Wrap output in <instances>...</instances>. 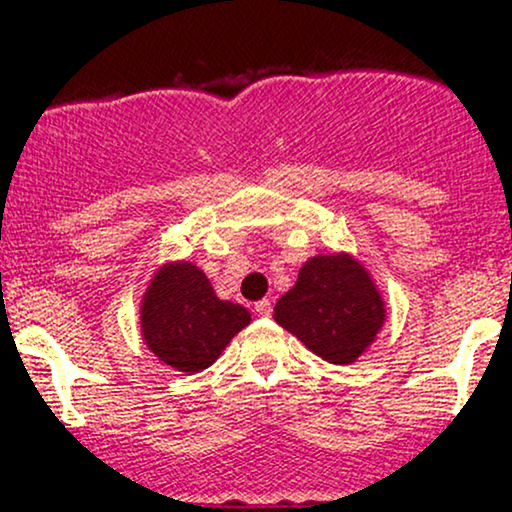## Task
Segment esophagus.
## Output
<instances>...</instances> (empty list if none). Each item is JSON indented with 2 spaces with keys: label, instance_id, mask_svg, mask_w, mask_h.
Segmentation results:
<instances>
[{
  "label": "esophagus",
  "instance_id": "1",
  "mask_svg": "<svg viewBox=\"0 0 512 512\" xmlns=\"http://www.w3.org/2000/svg\"><path fill=\"white\" fill-rule=\"evenodd\" d=\"M255 313L262 315V317H269V315H272V303H269L267 298H262V301L255 303Z\"/></svg>",
  "mask_w": 512,
  "mask_h": 512
}]
</instances>
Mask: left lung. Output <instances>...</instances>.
Instances as JSON below:
<instances>
[{"mask_svg":"<svg viewBox=\"0 0 512 512\" xmlns=\"http://www.w3.org/2000/svg\"><path fill=\"white\" fill-rule=\"evenodd\" d=\"M274 320L313 354L346 366L375 342L385 303L354 257L317 255L303 264L296 286L276 301Z\"/></svg>","mask_w":512,"mask_h":512,"instance_id":"1","label":"left lung"}]
</instances>
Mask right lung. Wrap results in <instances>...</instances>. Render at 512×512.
<instances>
[{"label": "right lung", "instance_id": "obj_1", "mask_svg": "<svg viewBox=\"0 0 512 512\" xmlns=\"http://www.w3.org/2000/svg\"><path fill=\"white\" fill-rule=\"evenodd\" d=\"M245 325H250L248 310L221 301L207 274L192 262L161 267L144 293L146 346L166 366L187 375L209 368Z\"/></svg>", "mask_w": 512, "mask_h": 512}]
</instances>
